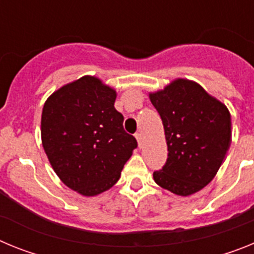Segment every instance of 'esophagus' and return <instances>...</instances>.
I'll list each match as a JSON object with an SVG mask.
<instances>
[{"instance_id": "34e87169", "label": "esophagus", "mask_w": 254, "mask_h": 254, "mask_svg": "<svg viewBox=\"0 0 254 254\" xmlns=\"http://www.w3.org/2000/svg\"><path fill=\"white\" fill-rule=\"evenodd\" d=\"M134 136H136V140H137V142H138V146H142V143H143V138H142V133H141V132H137V133L134 134Z\"/></svg>"}]
</instances>
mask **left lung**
Returning a JSON list of instances; mask_svg holds the SVG:
<instances>
[{
  "instance_id": "1",
  "label": "left lung",
  "mask_w": 254,
  "mask_h": 254,
  "mask_svg": "<svg viewBox=\"0 0 254 254\" xmlns=\"http://www.w3.org/2000/svg\"><path fill=\"white\" fill-rule=\"evenodd\" d=\"M163 121L167 163L154 181L178 196H190L216 176L232 142L228 108L197 82L178 78L150 94Z\"/></svg>"
}]
</instances>
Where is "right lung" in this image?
Returning a JSON list of instances; mask_svg holds the SVG:
<instances>
[{
	"label": "right lung",
	"instance_id": "obj_1",
	"mask_svg": "<svg viewBox=\"0 0 254 254\" xmlns=\"http://www.w3.org/2000/svg\"><path fill=\"white\" fill-rule=\"evenodd\" d=\"M117 94L94 76L58 89L44 103L42 143L52 168L67 187L96 196L120 179L137 147L114 108Z\"/></svg>",
	"mask_w": 254,
	"mask_h": 254
}]
</instances>
